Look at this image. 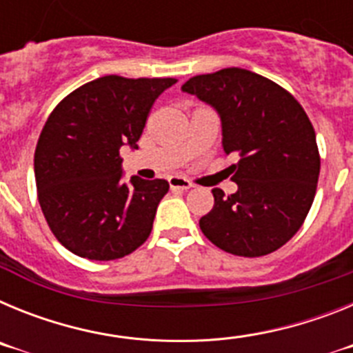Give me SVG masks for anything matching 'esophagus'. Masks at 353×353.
<instances>
[{"label":"esophagus","instance_id":"34e87169","mask_svg":"<svg viewBox=\"0 0 353 353\" xmlns=\"http://www.w3.org/2000/svg\"><path fill=\"white\" fill-rule=\"evenodd\" d=\"M170 187L173 191H189L192 183L189 180L182 179V176H170Z\"/></svg>","mask_w":353,"mask_h":353}]
</instances>
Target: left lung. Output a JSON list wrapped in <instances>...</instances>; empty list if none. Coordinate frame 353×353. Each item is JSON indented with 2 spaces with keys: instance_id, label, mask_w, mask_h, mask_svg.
Segmentation results:
<instances>
[{
  "instance_id": "left-lung-1",
  "label": "left lung",
  "mask_w": 353,
  "mask_h": 353,
  "mask_svg": "<svg viewBox=\"0 0 353 353\" xmlns=\"http://www.w3.org/2000/svg\"><path fill=\"white\" fill-rule=\"evenodd\" d=\"M182 92L217 111L235 194L212 189L214 208L199 219L203 235L236 256H265L285 245L313 205L320 174L310 118L285 88L239 67L191 77Z\"/></svg>"
}]
</instances>
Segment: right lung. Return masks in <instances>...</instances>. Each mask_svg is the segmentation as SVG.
<instances>
[{
  "label": "right lung",
  "mask_w": 353,
  "mask_h": 353,
  "mask_svg": "<svg viewBox=\"0 0 353 353\" xmlns=\"http://www.w3.org/2000/svg\"><path fill=\"white\" fill-rule=\"evenodd\" d=\"M176 79L104 76L56 105L35 150L39 203L51 232L88 260L123 258L148 239L162 179H121V146L138 148L155 99Z\"/></svg>",
  "instance_id": "right-lung-1"
}]
</instances>
